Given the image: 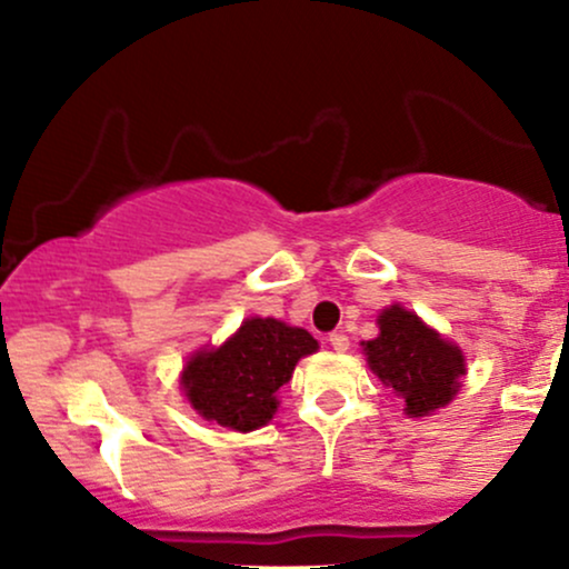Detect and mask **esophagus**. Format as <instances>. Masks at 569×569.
<instances>
[{
	"label": "esophagus",
	"instance_id": "esophagus-1",
	"mask_svg": "<svg viewBox=\"0 0 569 569\" xmlns=\"http://www.w3.org/2000/svg\"><path fill=\"white\" fill-rule=\"evenodd\" d=\"M329 345L337 352H345L350 348V339H348V335H342V331H335V335H329Z\"/></svg>",
	"mask_w": 569,
	"mask_h": 569
}]
</instances>
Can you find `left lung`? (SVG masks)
<instances>
[{
	"mask_svg": "<svg viewBox=\"0 0 569 569\" xmlns=\"http://www.w3.org/2000/svg\"><path fill=\"white\" fill-rule=\"evenodd\" d=\"M369 367L385 388L407 403V415L422 417L452 401L466 371V358L443 342L415 312L388 307L380 316V337L367 342Z\"/></svg>",
	"mask_w": 569,
	"mask_h": 569,
	"instance_id": "1",
	"label": "left lung"
}]
</instances>
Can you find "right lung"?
Listing matches in <instances>:
<instances>
[{"mask_svg":"<svg viewBox=\"0 0 569 569\" xmlns=\"http://www.w3.org/2000/svg\"><path fill=\"white\" fill-rule=\"evenodd\" d=\"M316 350L310 331L276 318H248L219 350L198 352L181 382L206 420L246 433L272 420L278 388L291 380L299 358Z\"/></svg>","mask_w":569,"mask_h":569,"instance_id":"1","label":"right lung"}]
</instances>
